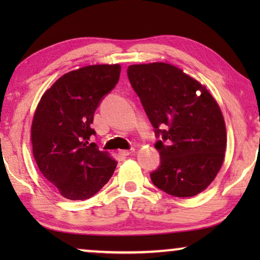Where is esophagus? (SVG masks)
<instances>
[{"label":"esophagus","mask_w":260,"mask_h":260,"mask_svg":"<svg viewBox=\"0 0 260 260\" xmlns=\"http://www.w3.org/2000/svg\"><path fill=\"white\" fill-rule=\"evenodd\" d=\"M134 151H135V149L131 148V149H129V150H120L119 154L123 156H129V155H133Z\"/></svg>","instance_id":"34e87169"}]
</instances>
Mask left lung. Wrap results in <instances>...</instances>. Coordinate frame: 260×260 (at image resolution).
Listing matches in <instances>:
<instances>
[{"instance_id":"1","label":"left lung","mask_w":260,"mask_h":260,"mask_svg":"<svg viewBox=\"0 0 260 260\" xmlns=\"http://www.w3.org/2000/svg\"><path fill=\"white\" fill-rule=\"evenodd\" d=\"M127 78L158 138L155 148L161 161L150 173L152 183L176 198L206 189L221 168L226 149L218 103L199 81L169 63L131 65Z\"/></svg>"}]
</instances>
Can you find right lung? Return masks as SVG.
Wrapping results in <instances>:
<instances>
[{
	"label": "right lung",
	"instance_id": "1",
	"mask_svg": "<svg viewBox=\"0 0 260 260\" xmlns=\"http://www.w3.org/2000/svg\"><path fill=\"white\" fill-rule=\"evenodd\" d=\"M119 65L81 67L42 95L31 123V144L45 179L63 198L86 200L105 186L117 162L88 143L95 110L119 80Z\"/></svg>",
	"mask_w": 260,
	"mask_h": 260
}]
</instances>
